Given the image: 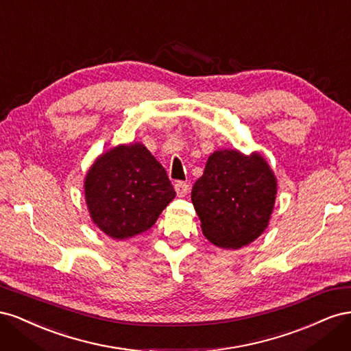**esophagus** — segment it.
Here are the masks:
<instances>
[{
    "label": "esophagus",
    "instance_id": "esophagus-1",
    "mask_svg": "<svg viewBox=\"0 0 351 351\" xmlns=\"http://www.w3.org/2000/svg\"><path fill=\"white\" fill-rule=\"evenodd\" d=\"M174 190L178 197H184L189 193V184L184 182H177L174 184Z\"/></svg>",
    "mask_w": 351,
    "mask_h": 351
}]
</instances>
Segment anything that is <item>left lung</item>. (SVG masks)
<instances>
[{
	"label": "left lung",
	"instance_id": "1",
	"mask_svg": "<svg viewBox=\"0 0 351 351\" xmlns=\"http://www.w3.org/2000/svg\"><path fill=\"white\" fill-rule=\"evenodd\" d=\"M277 197V178L259 152L212 154L192 189L204 236L221 249H240L267 230Z\"/></svg>",
	"mask_w": 351,
	"mask_h": 351
}]
</instances>
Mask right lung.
Listing matches in <instances>:
<instances>
[{"mask_svg":"<svg viewBox=\"0 0 351 351\" xmlns=\"http://www.w3.org/2000/svg\"><path fill=\"white\" fill-rule=\"evenodd\" d=\"M83 187L92 222L114 240L149 230L176 197L164 167L139 142L99 155Z\"/></svg>","mask_w":351,"mask_h":351,"instance_id":"1","label":"right lung"}]
</instances>
